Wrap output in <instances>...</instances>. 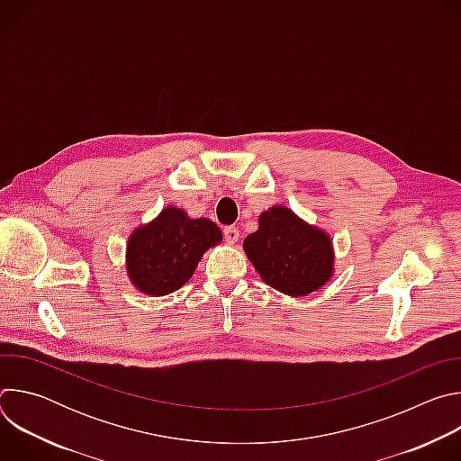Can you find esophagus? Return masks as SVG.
<instances>
[{
    "label": "esophagus",
    "instance_id": "esophagus-1",
    "mask_svg": "<svg viewBox=\"0 0 461 461\" xmlns=\"http://www.w3.org/2000/svg\"><path fill=\"white\" fill-rule=\"evenodd\" d=\"M222 233H224V239L230 242V244H233V242H237L239 240V230L235 228V226H226L224 230H222Z\"/></svg>",
    "mask_w": 461,
    "mask_h": 461
}]
</instances>
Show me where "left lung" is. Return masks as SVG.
I'll list each match as a JSON object with an SVG mask.
<instances>
[{
  "instance_id": "left-lung-1",
  "label": "left lung",
  "mask_w": 461,
  "mask_h": 461,
  "mask_svg": "<svg viewBox=\"0 0 461 461\" xmlns=\"http://www.w3.org/2000/svg\"><path fill=\"white\" fill-rule=\"evenodd\" d=\"M244 251L262 281L294 297L319 290L332 276L330 239L283 206L258 217V230L244 239Z\"/></svg>"
}]
</instances>
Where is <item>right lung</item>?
Segmentation results:
<instances>
[{"label": "right lung", "mask_w": 461, "mask_h": 461, "mask_svg": "<svg viewBox=\"0 0 461 461\" xmlns=\"http://www.w3.org/2000/svg\"><path fill=\"white\" fill-rule=\"evenodd\" d=\"M221 239L212 221L187 219L182 210L166 208L157 221L131 235L129 277L149 295L171 294L189 281L203 253Z\"/></svg>", "instance_id": "1"}]
</instances>
